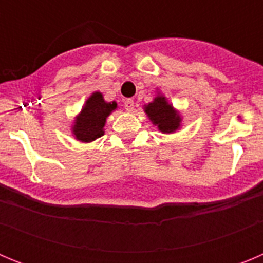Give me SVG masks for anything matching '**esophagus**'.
<instances>
[{
  "instance_id": "esophagus-1",
  "label": "esophagus",
  "mask_w": 263,
  "mask_h": 263,
  "mask_svg": "<svg viewBox=\"0 0 263 263\" xmlns=\"http://www.w3.org/2000/svg\"><path fill=\"white\" fill-rule=\"evenodd\" d=\"M124 106L127 111H132L134 109V101L132 99H127L124 101Z\"/></svg>"
}]
</instances>
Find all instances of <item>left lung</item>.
<instances>
[{"label": "left lung", "mask_w": 263, "mask_h": 263, "mask_svg": "<svg viewBox=\"0 0 263 263\" xmlns=\"http://www.w3.org/2000/svg\"><path fill=\"white\" fill-rule=\"evenodd\" d=\"M146 116L160 133L173 134L180 130L183 125L182 113L168 101L162 92H158L152 103L143 105Z\"/></svg>", "instance_id": "left-lung-1"}]
</instances>
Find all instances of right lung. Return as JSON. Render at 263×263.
Returning <instances> with one entry per match:
<instances>
[{"label": "right lung", "mask_w": 263, "mask_h": 263, "mask_svg": "<svg viewBox=\"0 0 263 263\" xmlns=\"http://www.w3.org/2000/svg\"><path fill=\"white\" fill-rule=\"evenodd\" d=\"M116 101H105L103 93L96 90L85 100L84 105L73 118L71 133L79 142L90 143L104 136L106 118L117 109Z\"/></svg>", "instance_id": "right-lung-1"}]
</instances>
